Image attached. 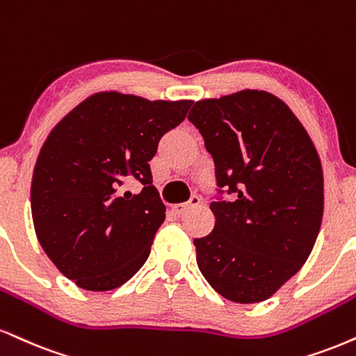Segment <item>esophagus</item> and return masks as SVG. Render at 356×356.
Here are the masks:
<instances>
[{"label":"esophagus","mask_w":356,"mask_h":356,"mask_svg":"<svg viewBox=\"0 0 356 356\" xmlns=\"http://www.w3.org/2000/svg\"><path fill=\"white\" fill-rule=\"evenodd\" d=\"M199 204H200V197L199 195H192L189 202H186V204H174L172 205V211L175 213H184V212L189 211V209H192V207H197V205H199Z\"/></svg>","instance_id":"1"}]
</instances>
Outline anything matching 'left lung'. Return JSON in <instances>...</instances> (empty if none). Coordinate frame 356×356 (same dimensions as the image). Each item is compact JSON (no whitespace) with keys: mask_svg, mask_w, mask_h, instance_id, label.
<instances>
[{"mask_svg":"<svg viewBox=\"0 0 356 356\" xmlns=\"http://www.w3.org/2000/svg\"><path fill=\"white\" fill-rule=\"evenodd\" d=\"M187 119L204 137L217 186L234 194L232 202H211L213 230L194 238L199 270L227 300H267L300 270L318 237V152L292 109L267 91L197 101Z\"/></svg>","mask_w":356,"mask_h":356,"instance_id":"left-lung-1","label":"left lung"}]
</instances>
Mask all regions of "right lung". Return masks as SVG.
<instances>
[{
	"instance_id": "add662e5",
	"label": "right lung",
	"mask_w": 356,
	"mask_h": 356,
	"mask_svg": "<svg viewBox=\"0 0 356 356\" xmlns=\"http://www.w3.org/2000/svg\"><path fill=\"white\" fill-rule=\"evenodd\" d=\"M191 106L96 92L49 132L33 172L34 230L51 262L81 289H118L147 260L165 219L149 161ZM131 178L143 184L139 195L122 192Z\"/></svg>"
}]
</instances>
